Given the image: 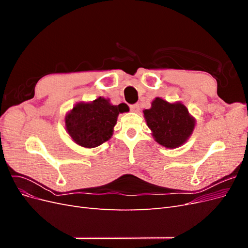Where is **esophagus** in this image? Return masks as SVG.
<instances>
[{"instance_id":"34e87169","label":"esophagus","mask_w":248,"mask_h":248,"mask_svg":"<svg viewBox=\"0 0 248 248\" xmlns=\"http://www.w3.org/2000/svg\"><path fill=\"white\" fill-rule=\"evenodd\" d=\"M130 110L134 111V112H139L140 111V104H138V103L131 104V106H130Z\"/></svg>"}]
</instances>
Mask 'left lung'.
Here are the masks:
<instances>
[{
  "label": "left lung",
  "instance_id": "left-lung-1",
  "mask_svg": "<svg viewBox=\"0 0 248 248\" xmlns=\"http://www.w3.org/2000/svg\"><path fill=\"white\" fill-rule=\"evenodd\" d=\"M144 117L155 140L170 149L186 142L196 125V120L184 104L170 103L159 97L152 101L151 108L144 110Z\"/></svg>",
  "mask_w": 248,
  "mask_h": 248
}]
</instances>
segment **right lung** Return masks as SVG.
I'll use <instances>...</instances> for the list:
<instances>
[{
	"label": "right lung",
	"instance_id": "right-lung-1",
	"mask_svg": "<svg viewBox=\"0 0 248 248\" xmlns=\"http://www.w3.org/2000/svg\"><path fill=\"white\" fill-rule=\"evenodd\" d=\"M127 109L125 103L112 106L103 97L92 102H78L65 117L66 130L78 145L98 147L111 138L119 114Z\"/></svg>",
	"mask_w": 248,
	"mask_h": 248
}]
</instances>
